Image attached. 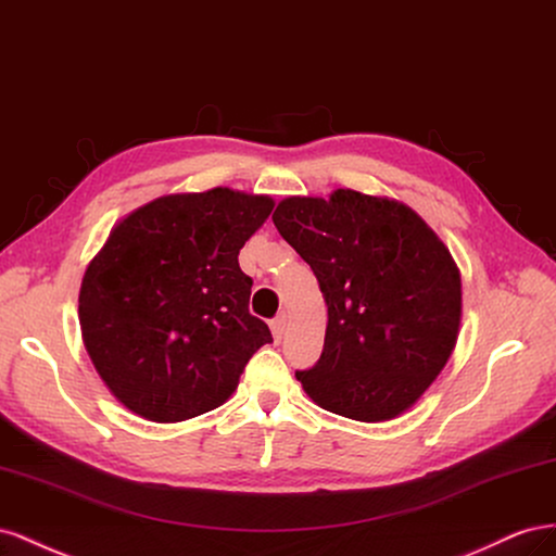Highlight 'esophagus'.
<instances>
[{
  "mask_svg": "<svg viewBox=\"0 0 556 556\" xmlns=\"http://www.w3.org/2000/svg\"><path fill=\"white\" fill-rule=\"evenodd\" d=\"M269 328H273V336H275V340H281L283 330H287V314H279V316H275L273 324H269Z\"/></svg>",
  "mask_w": 556,
  "mask_h": 556,
  "instance_id": "esophagus-1",
  "label": "esophagus"
}]
</instances>
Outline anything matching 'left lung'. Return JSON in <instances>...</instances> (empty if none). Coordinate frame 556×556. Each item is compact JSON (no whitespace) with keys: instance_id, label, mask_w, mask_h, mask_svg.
<instances>
[{"instance_id":"1","label":"left lung","mask_w":556,"mask_h":556,"mask_svg":"<svg viewBox=\"0 0 556 556\" xmlns=\"http://www.w3.org/2000/svg\"><path fill=\"white\" fill-rule=\"evenodd\" d=\"M279 235L319 279L328 326L316 366L295 372L340 417L387 421L415 405L447 366L462 326V273L407 204L338 188L283 198Z\"/></svg>"}]
</instances>
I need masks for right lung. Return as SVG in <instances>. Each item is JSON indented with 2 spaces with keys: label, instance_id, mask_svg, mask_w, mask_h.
I'll use <instances>...</instances> for the list:
<instances>
[{
  "label": "right lung",
  "instance_id": "add662e5",
  "mask_svg": "<svg viewBox=\"0 0 556 556\" xmlns=\"http://www.w3.org/2000/svg\"><path fill=\"white\" fill-rule=\"evenodd\" d=\"M275 207L232 188L147 202L111 228L78 291L86 352L135 415L174 424L224 405L269 328L240 249Z\"/></svg>",
  "mask_w": 556,
  "mask_h": 556
}]
</instances>
